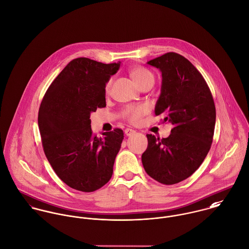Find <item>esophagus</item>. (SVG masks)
<instances>
[{
	"label": "esophagus",
	"mask_w": 249,
	"mask_h": 249,
	"mask_svg": "<svg viewBox=\"0 0 249 249\" xmlns=\"http://www.w3.org/2000/svg\"><path fill=\"white\" fill-rule=\"evenodd\" d=\"M135 133H136V131H135V130H133V129H129V128H127V129L125 130V135H126L127 137H131V136H133Z\"/></svg>",
	"instance_id": "obj_1"
}]
</instances>
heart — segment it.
Listing matches in <instances>:
<instances>
[{
	"mask_svg": "<svg viewBox=\"0 0 249 249\" xmlns=\"http://www.w3.org/2000/svg\"><path fill=\"white\" fill-rule=\"evenodd\" d=\"M130 75L132 77V79L134 80V82L141 88L142 85H144L145 83L149 82L151 80H154V76L153 74L148 71L147 69H145L144 67L142 66H137L134 67L130 70ZM111 85V81H108L107 86H106V89L108 90L109 87ZM147 108L144 106H137V107H128L125 111L124 114L128 117L129 120H131L132 122H138L141 117L146 112Z\"/></svg>",
	"mask_w": 249,
	"mask_h": 249,
	"instance_id": "obj_1",
	"label": "heart"
}]
</instances>
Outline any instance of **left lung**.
<instances>
[{"instance_id":"left-lung-1","label":"left lung","mask_w":249,"mask_h":249,"mask_svg":"<svg viewBox=\"0 0 249 249\" xmlns=\"http://www.w3.org/2000/svg\"><path fill=\"white\" fill-rule=\"evenodd\" d=\"M161 72L160 94L155 114L173 125L165 139L146 135L142 156L146 173L163 185L177 184L194 174L211 148L215 107L198 70L183 55L167 53L147 61Z\"/></svg>"}]
</instances>
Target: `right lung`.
<instances>
[{
	"label": "right lung",
	"mask_w": 249,
	"mask_h": 249,
	"mask_svg": "<svg viewBox=\"0 0 249 249\" xmlns=\"http://www.w3.org/2000/svg\"><path fill=\"white\" fill-rule=\"evenodd\" d=\"M120 63L75 58L41 102L38 127L44 153L59 179L74 190L91 193L111 178L124 134L114 129L93 136L90 114L106 107V85Z\"/></svg>",
	"instance_id": "add662e5"
}]
</instances>
